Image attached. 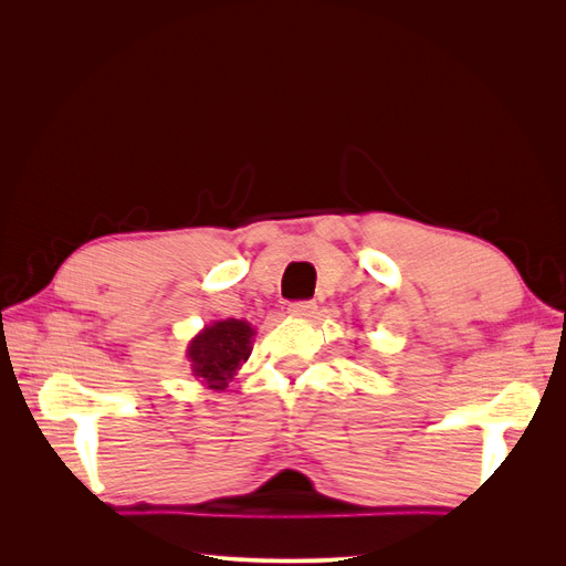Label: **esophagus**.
Listing matches in <instances>:
<instances>
[{
	"instance_id": "esophagus-1",
	"label": "esophagus",
	"mask_w": 566,
	"mask_h": 566,
	"mask_svg": "<svg viewBox=\"0 0 566 566\" xmlns=\"http://www.w3.org/2000/svg\"><path fill=\"white\" fill-rule=\"evenodd\" d=\"M287 314L300 316V318L312 316V314H316V302H314V300H297V302H290V304H287Z\"/></svg>"
}]
</instances>
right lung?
Wrapping results in <instances>:
<instances>
[{
	"label": "right lung",
	"instance_id": "obj_1",
	"mask_svg": "<svg viewBox=\"0 0 566 566\" xmlns=\"http://www.w3.org/2000/svg\"><path fill=\"white\" fill-rule=\"evenodd\" d=\"M254 331L245 321H217L205 328L188 347L193 375L202 378L210 389H227L233 373L250 356V339Z\"/></svg>",
	"mask_w": 566,
	"mask_h": 566
}]
</instances>
